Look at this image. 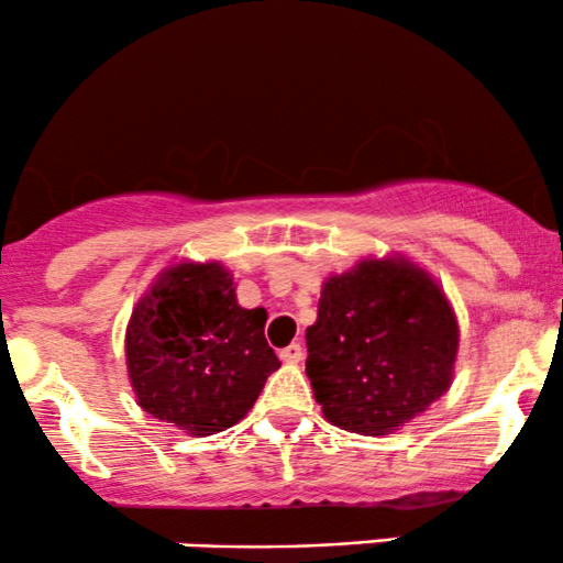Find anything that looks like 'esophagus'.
<instances>
[{
	"label": "esophagus",
	"mask_w": 563,
	"mask_h": 563,
	"mask_svg": "<svg viewBox=\"0 0 563 563\" xmlns=\"http://www.w3.org/2000/svg\"><path fill=\"white\" fill-rule=\"evenodd\" d=\"M301 357H303L301 344H290L286 349H280V360H283V363L296 365V363H301Z\"/></svg>",
	"instance_id": "obj_1"
}]
</instances>
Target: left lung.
<instances>
[{
	"instance_id": "1",
	"label": "left lung",
	"mask_w": 563,
	"mask_h": 563,
	"mask_svg": "<svg viewBox=\"0 0 563 563\" xmlns=\"http://www.w3.org/2000/svg\"><path fill=\"white\" fill-rule=\"evenodd\" d=\"M307 352L322 416L354 434L384 437L450 389L457 320L421 267L365 260L325 280Z\"/></svg>"
}]
</instances>
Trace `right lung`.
Listing matches in <instances>:
<instances>
[{"mask_svg": "<svg viewBox=\"0 0 563 563\" xmlns=\"http://www.w3.org/2000/svg\"><path fill=\"white\" fill-rule=\"evenodd\" d=\"M267 312L243 309L222 264L158 275L126 328V367L145 412L192 437L235 426L280 367L264 339Z\"/></svg>", "mask_w": 563, "mask_h": 563, "instance_id": "obj_1", "label": "right lung"}]
</instances>
